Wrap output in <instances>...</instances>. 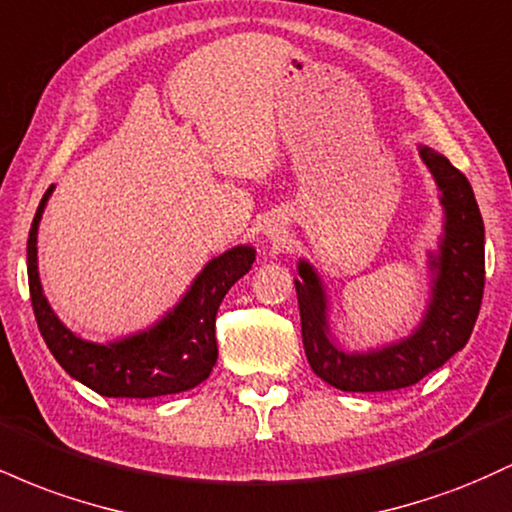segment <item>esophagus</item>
I'll use <instances>...</instances> for the list:
<instances>
[{"instance_id":"34e87169","label":"esophagus","mask_w":512,"mask_h":512,"mask_svg":"<svg viewBox=\"0 0 512 512\" xmlns=\"http://www.w3.org/2000/svg\"><path fill=\"white\" fill-rule=\"evenodd\" d=\"M279 228H274V231H272V228H269V236H276V238H279Z\"/></svg>"}]
</instances>
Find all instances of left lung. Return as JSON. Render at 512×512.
Segmentation results:
<instances>
[{
	"mask_svg": "<svg viewBox=\"0 0 512 512\" xmlns=\"http://www.w3.org/2000/svg\"><path fill=\"white\" fill-rule=\"evenodd\" d=\"M443 204V238L431 252L426 313L409 337L349 354L330 332V301L320 274L298 262L296 293L305 356L317 378L344 392H387L416 385L464 349L484 296V221L469 180L431 146H419Z\"/></svg>",
	"mask_w": 512,
	"mask_h": 512,
	"instance_id": "8db88e82",
	"label": "left lung"
}]
</instances>
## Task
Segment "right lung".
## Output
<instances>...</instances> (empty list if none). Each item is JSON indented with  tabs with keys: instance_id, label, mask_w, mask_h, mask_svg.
I'll list each match as a JSON object with an SVG mask.
<instances>
[{
	"instance_id": "right-lung-1",
	"label": "right lung",
	"mask_w": 512,
	"mask_h": 512,
	"mask_svg": "<svg viewBox=\"0 0 512 512\" xmlns=\"http://www.w3.org/2000/svg\"><path fill=\"white\" fill-rule=\"evenodd\" d=\"M55 190L48 187L28 233V289L38 330L50 354L74 380L103 397L149 399L175 395L209 378L216 349V310L228 289L250 272L255 262L252 245H236L204 264L190 289L173 310L149 330L108 344L86 342L62 325L50 308L38 274V226L45 204Z\"/></svg>"
}]
</instances>
